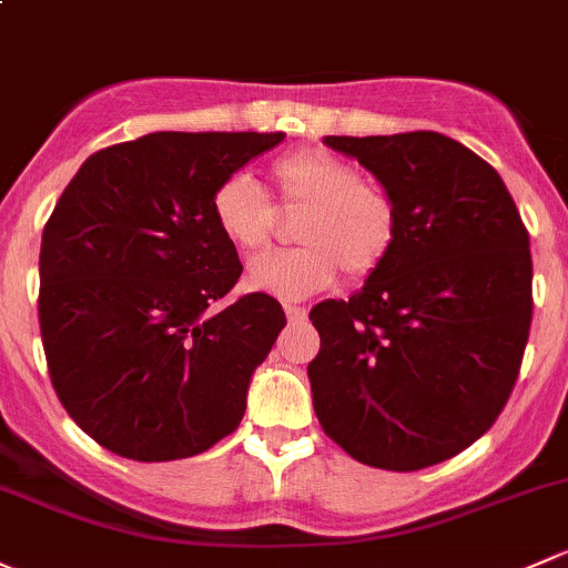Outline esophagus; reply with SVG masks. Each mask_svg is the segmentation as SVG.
Segmentation results:
<instances>
[{
	"label": "esophagus",
	"mask_w": 568,
	"mask_h": 568,
	"mask_svg": "<svg viewBox=\"0 0 568 568\" xmlns=\"http://www.w3.org/2000/svg\"><path fill=\"white\" fill-rule=\"evenodd\" d=\"M285 315H288L291 324H302L307 318V307H300V304H285Z\"/></svg>",
	"instance_id": "34e87169"
}]
</instances>
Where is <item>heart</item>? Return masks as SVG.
I'll return each instance as SVG.
<instances>
[{
  "mask_svg": "<svg viewBox=\"0 0 568 568\" xmlns=\"http://www.w3.org/2000/svg\"><path fill=\"white\" fill-rule=\"evenodd\" d=\"M268 182L280 209L300 212L288 253L255 258L247 283L285 302H300L337 283L339 272L367 277L389 258L399 229L397 201L378 182L326 149H302L274 160ZM212 217L239 253L266 247L274 209L250 176L236 174L217 184Z\"/></svg>",
  "mask_w": 568,
  "mask_h": 568,
  "instance_id": "b5f03b06",
  "label": "heart"
}]
</instances>
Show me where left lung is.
Listing matches in <instances>:
<instances>
[{
    "label": "left lung",
    "instance_id": "1",
    "mask_svg": "<svg viewBox=\"0 0 568 568\" xmlns=\"http://www.w3.org/2000/svg\"><path fill=\"white\" fill-rule=\"evenodd\" d=\"M324 143L389 190L399 229L351 300L310 310L315 416L364 465L429 468L479 440L515 389L534 313L528 231L498 171L455 139Z\"/></svg>",
    "mask_w": 568,
    "mask_h": 568
}]
</instances>
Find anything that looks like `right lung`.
Masks as SVG:
<instances>
[{
    "label": "right lung",
    "mask_w": 568,
    "mask_h": 568,
    "mask_svg": "<svg viewBox=\"0 0 568 568\" xmlns=\"http://www.w3.org/2000/svg\"><path fill=\"white\" fill-rule=\"evenodd\" d=\"M285 133H149L100 149L64 187L40 244V334L51 384L89 438L165 463L234 433L255 367L285 326L236 285L212 217L217 184Z\"/></svg>",
    "instance_id": "obj_1"
}]
</instances>
